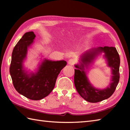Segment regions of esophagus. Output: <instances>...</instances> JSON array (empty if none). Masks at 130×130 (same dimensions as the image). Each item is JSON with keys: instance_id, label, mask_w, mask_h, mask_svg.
<instances>
[{"instance_id": "esophagus-1", "label": "esophagus", "mask_w": 130, "mask_h": 130, "mask_svg": "<svg viewBox=\"0 0 130 130\" xmlns=\"http://www.w3.org/2000/svg\"><path fill=\"white\" fill-rule=\"evenodd\" d=\"M68 63H69V64L70 65H74L75 61H74V60H73V59H70V60L68 61Z\"/></svg>"}]
</instances>
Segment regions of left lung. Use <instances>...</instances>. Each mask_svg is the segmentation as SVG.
<instances>
[{
  "mask_svg": "<svg viewBox=\"0 0 130 130\" xmlns=\"http://www.w3.org/2000/svg\"><path fill=\"white\" fill-rule=\"evenodd\" d=\"M103 51L105 53L108 65L112 68L113 74L110 85L103 90L93 88L89 83L84 71V67L91 63L98 53ZM81 64L75 65L74 81L78 93L86 101L91 103L101 102L110 97L114 93L119 81L120 58L116 48L113 46L99 47L86 52L81 56Z\"/></svg>",
  "mask_w": 130,
  "mask_h": 130,
  "instance_id": "8db88e82",
  "label": "left lung"
}]
</instances>
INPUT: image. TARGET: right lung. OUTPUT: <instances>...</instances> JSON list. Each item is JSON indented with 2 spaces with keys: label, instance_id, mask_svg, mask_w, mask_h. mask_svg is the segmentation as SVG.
Here are the masks:
<instances>
[{
  "label": "right lung",
  "instance_id": "1",
  "mask_svg": "<svg viewBox=\"0 0 130 130\" xmlns=\"http://www.w3.org/2000/svg\"><path fill=\"white\" fill-rule=\"evenodd\" d=\"M35 37L34 32H28L18 42L12 54L9 73L16 91L28 99L37 101L45 98L53 90L58 75L67 62L45 60L36 74L30 75L24 72L23 61Z\"/></svg>",
  "mask_w": 130,
  "mask_h": 130
}]
</instances>
